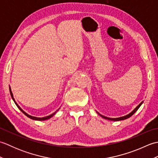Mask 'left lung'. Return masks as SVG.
Masks as SVG:
<instances>
[{"label": "left lung", "instance_id": "8db88e82", "mask_svg": "<svg viewBox=\"0 0 158 158\" xmlns=\"http://www.w3.org/2000/svg\"><path fill=\"white\" fill-rule=\"evenodd\" d=\"M143 103V101H142L141 102H140L139 105L137 106L136 108L134 109L132 112H130L129 114H127V115H125V116H123V117H117V118H110V117H106V116H104L102 115H101V114H100L98 111H96L97 113L98 114V115L102 117V118L104 119H108V120H110V121H114V122H117V121H121V120H124V119H126L127 118H129V117H130L131 116H132L134 113H135V112H136V110H138L139 109V107L142 105V104Z\"/></svg>", "mask_w": 158, "mask_h": 158}]
</instances>
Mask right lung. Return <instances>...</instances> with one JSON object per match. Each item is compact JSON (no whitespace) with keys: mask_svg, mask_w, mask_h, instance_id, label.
Here are the masks:
<instances>
[{"mask_svg":"<svg viewBox=\"0 0 158 158\" xmlns=\"http://www.w3.org/2000/svg\"><path fill=\"white\" fill-rule=\"evenodd\" d=\"M9 92H10V94H11V98H12V99H13V101H14V102H15V104L16 105V106L18 107L19 108V109L21 110V111L24 114V115H26V116H27L28 117H29V118H31V119H34V120H37V121H44V120H47V119H50L51 118V117H52L53 115H55V114L59 110V109H60V108H59L58 110H56V111L53 113H52V114H51V115H48V116H46V117H34V116H32V115H28V114L27 113H26L24 110H23V109H21V107H20L18 104H17V102H15V99H14V98H13V93H12V92H11V87H10V85H9Z\"/></svg>","mask_w":158,"mask_h":158,"instance_id":"obj_1","label":"right lung"}]
</instances>
